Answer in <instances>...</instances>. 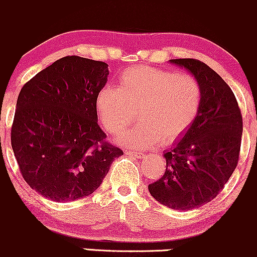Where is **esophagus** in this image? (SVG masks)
Wrapping results in <instances>:
<instances>
[{
	"mask_svg": "<svg viewBox=\"0 0 257 257\" xmlns=\"http://www.w3.org/2000/svg\"><path fill=\"white\" fill-rule=\"evenodd\" d=\"M126 155H130V157H136L140 159V158H144L146 155L143 154V153H138V152H134V151H126Z\"/></svg>",
	"mask_w": 257,
	"mask_h": 257,
	"instance_id": "obj_1",
	"label": "esophagus"
}]
</instances>
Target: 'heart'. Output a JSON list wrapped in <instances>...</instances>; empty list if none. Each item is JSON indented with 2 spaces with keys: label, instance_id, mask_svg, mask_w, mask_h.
Returning a JSON list of instances; mask_svg holds the SVG:
<instances>
[{
  "label": "heart",
  "instance_id": "heart-1",
  "mask_svg": "<svg viewBox=\"0 0 257 257\" xmlns=\"http://www.w3.org/2000/svg\"><path fill=\"white\" fill-rule=\"evenodd\" d=\"M203 90L193 75L153 66H131L119 76V87L104 85L96 109L104 128L113 135L126 130L140 115L141 122L119 138L132 148L171 144L192 127L200 111Z\"/></svg>",
  "mask_w": 257,
  "mask_h": 257
}]
</instances>
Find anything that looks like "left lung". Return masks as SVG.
Segmentation results:
<instances>
[{
    "instance_id": "8db88e82",
    "label": "left lung",
    "mask_w": 257,
    "mask_h": 257,
    "mask_svg": "<svg viewBox=\"0 0 257 257\" xmlns=\"http://www.w3.org/2000/svg\"><path fill=\"white\" fill-rule=\"evenodd\" d=\"M171 63L200 82L203 100L192 127L164 154V175L148 189L170 209L191 210L217 197L237 167L243 117L233 91L209 65L192 58Z\"/></svg>"
}]
</instances>
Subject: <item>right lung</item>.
I'll list each match as a JSON object with an SVG mask.
<instances>
[{
    "mask_svg": "<svg viewBox=\"0 0 257 257\" xmlns=\"http://www.w3.org/2000/svg\"><path fill=\"white\" fill-rule=\"evenodd\" d=\"M108 75L104 62L66 56L20 90L11 143L23 178L43 197H87L123 154L97 121L96 96Z\"/></svg>",
    "mask_w": 257,
    "mask_h": 257,
    "instance_id": "obj_1",
    "label": "right lung"
}]
</instances>
